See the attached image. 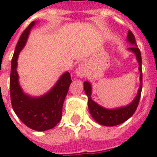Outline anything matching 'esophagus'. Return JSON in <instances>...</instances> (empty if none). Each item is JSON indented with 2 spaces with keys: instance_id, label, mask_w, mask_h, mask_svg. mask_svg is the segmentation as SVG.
I'll return each instance as SVG.
<instances>
[{
  "instance_id": "obj_1",
  "label": "esophagus",
  "mask_w": 157,
  "mask_h": 157,
  "mask_svg": "<svg viewBox=\"0 0 157 157\" xmlns=\"http://www.w3.org/2000/svg\"><path fill=\"white\" fill-rule=\"evenodd\" d=\"M88 69H87V66L86 65V64H81V65H78V67L75 70V75L77 77H84L87 73H88Z\"/></svg>"
}]
</instances>
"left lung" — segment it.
<instances>
[{"label": "left lung", "instance_id": "left-lung-1", "mask_svg": "<svg viewBox=\"0 0 157 157\" xmlns=\"http://www.w3.org/2000/svg\"><path fill=\"white\" fill-rule=\"evenodd\" d=\"M127 41L132 45L131 48L128 49L132 53H134L136 56V59L139 64V71H140V87L138 89L137 95L135 99L129 104L115 109H106L103 108L98 103L94 102L92 99V84L89 82H84V90L85 93L88 98V109L91 115L97 123L104 126H115L124 123L130 118L138 107L140 94L142 90V69H141V54L140 49L137 47L136 41L134 34L130 30H128L127 35Z\"/></svg>", "mask_w": 157, "mask_h": 157}]
</instances>
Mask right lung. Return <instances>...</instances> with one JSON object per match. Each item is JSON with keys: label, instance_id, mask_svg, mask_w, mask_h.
Segmentation results:
<instances>
[{"label": "right lung", "instance_id": "obj_1", "mask_svg": "<svg viewBox=\"0 0 157 157\" xmlns=\"http://www.w3.org/2000/svg\"><path fill=\"white\" fill-rule=\"evenodd\" d=\"M36 24L33 22L20 37L12 59L10 92L12 109L19 119L29 128L37 131L53 128L60 121L63 103L71 83L68 71L60 75L57 82L48 92L39 97H33L23 92L19 84L17 71L19 53L25 46L31 29Z\"/></svg>", "mask_w": 157, "mask_h": 157}]
</instances>
